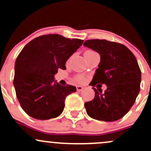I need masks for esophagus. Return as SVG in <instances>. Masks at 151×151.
<instances>
[{
	"mask_svg": "<svg viewBox=\"0 0 151 151\" xmlns=\"http://www.w3.org/2000/svg\"><path fill=\"white\" fill-rule=\"evenodd\" d=\"M82 89H83V88H82V86H77V91H79V92L82 91Z\"/></svg>",
	"mask_w": 151,
	"mask_h": 151,
	"instance_id": "esophagus-1",
	"label": "esophagus"
}]
</instances>
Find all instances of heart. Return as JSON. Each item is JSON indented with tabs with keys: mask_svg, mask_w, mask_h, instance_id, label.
Wrapping results in <instances>:
<instances>
[{
	"mask_svg": "<svg viewBox=\"0 0 151 151\" xmlns=\"http://www.w3.org/2000/svg\"><path fill=\"white\" fill-rule=\"evenodd\" d=\"M75 80L78 83H84V82L87 80V77H85V76L80 74V75L76 76Z\"/></svg>",
	"mask_w": 151,
	"mask_h": 151,
	"instance_id": "heart-1",
	"label": "heart"
}]
</instances>
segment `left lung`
<instances>
[{"label":"left lung","instance_id":"1","mask_svg":"<svg viewBox=\"0 0 151 151\" xmlns=\"http://www.w3.org/2000/svg\"><path fill=\"white\" fill-rule=\"evenodd\" d=\"M85 46L101 55V62L90 85L105 83L104 93L93 88L95 98L86 102L89 116L104 122L122 119L135 102L140 90L141 71L134 54L122 44L106 40H88Z\"/></svg>","mask_w":151,"mask_h":151}]
</instances>
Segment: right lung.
<instances>
[{"mask_svg": "<svg viewBox=\"0 0 151 151\" xmlns=\"http://www.w3.org/2000/svg\"><path fill=\"white\" fill-rule=\"evenodd\" d=\"M58 34L45 35L28 42L15 62L14 85L22 109L36 119L55 118L63 112L66 96L76 87L54 81L58 69L83 43Z\"/></svg>", "mask_w": 151, "mask_h": 151, "instance_id": "add662e5", "label": "right lung"}]
</instances>
